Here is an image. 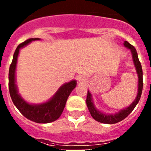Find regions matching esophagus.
Segmentation results:
<instances>
[{
  "mask_svg": "<svg viewBox=\"0 0 151 151\" xmlns=\"http://www.w3.org/2000/svg\"><path fill=\"white\" fill-rule=\"evenodd\" d=\"M78 81L79 83L85 84L86 82V78L83 76H78Z\"/></svg>",
  "mask_w": 151,
  "mask_h": 151,
  "instance_id": "obj_1",
  "label": "esophagus"
}]
</instances>
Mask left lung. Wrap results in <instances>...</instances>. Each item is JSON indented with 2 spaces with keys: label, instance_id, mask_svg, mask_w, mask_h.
I'll use <instances>...</instances> for the list:
<instances>
[{
  "label": "left lung",
  "instance_id": "8db88e82",
  "mask_svg": "<svg viewBox=\"0 0 151 151\" xmlns=\"http://www.w3.org/2000/svg\"><path fill=\"white\" fill-rule=\"evenodd\" d=\"M124 45H125V47L130 49L132 54L133 62H134V66L136 68V71H137L138 76V94H137V97H136L135 100L132 102V104H131L130 106H128L127 108L120 110L119 113H115V114H104V113H103L102 112L98 110L95 107L94 103H93V101H92L91 94L89 91H88L87 98H86V104H87L88 109L91 116L96 121L101 122V123L114 124L123 120L124 119L126 118L132 113V111L134 110V108L135 107L136 105L138 104V101H139L140 98H141L142 89H143V72H142L141 64L140 63L139 60H138V54H137L136 49L134 48V46L129 44L128 41H125Z\"/></svg>",
  "mask_w": 151,
  "mask_h": 151
}]
</instances>
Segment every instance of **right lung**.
Instances as JSON below:
<instances>
[{"label":"right lung","instance_id":"obj_1","mask_svg":"<svg viewBox=\"0 0 151 151\" xmlns=\"http://www.w3.org/2000/svg\"><path fill=\"white\" fill-rule=\"evenodd\" d=\"M36 40H40V38H29L19 45L16 49L13 54V61L9 69V91L14 105L26 118L37 123H49L57 120L61 116L68 97L76 86V81L73 80L71 82L63 85L54 97L47 102L40 104H30L22 99L18 94L16 85L15 73L17 58L20 48Z\"/></svg>","mask_w":151,"mask_h":151}]
</instances>
